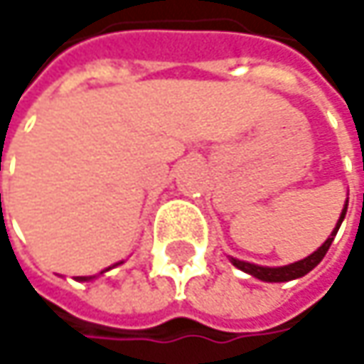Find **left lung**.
<instances>
[{"label": "left lung", "instance_id": "8db88e82", "mask_svg": "<svg viewBox=\"0 0 364 364\" xmlns=\"http://www.w3.org/2000/svg\"><path fill=\"white\" fill-rule=\"evenodd\" d=\"M346 210H348V204L343 206L341 217H339V221H337V228L331 232V236L325 240V245L318 247V251H314L310 257H306V259H301V261H295V263L282 265V267H261V265L247 263V261H240V259H234V257H232V263H234L238 269L251 274V276L259 278V280H265V282H287V280L301 278V276H306L308 272H312V269L323 261V257L327 255L328 247H331V242H333V238H335V234H337V230H339V225H341V221H343V217H346Z\"/></svg>", "mask_w": 364, "mask_h": 364}]
</instances>
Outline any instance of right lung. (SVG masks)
Wrapping results in <instances>:
<instances>
[{
  "label": "right lung",
  "instance_id": "obj_1",
  "mask_svg": "<svg viewBox=\"0 0 364 364\" xmlns=\"http://www.w3.org/2000/svg\"><path fill=\"white\" fill-rule=\"evenodd\" d=\"M90 278H92V276H90ZM90 278H88V276H80L77 280H90Z\"/></svg>",
  "mask_w": 364,
  "mask_h": 364
}]
</instances>
